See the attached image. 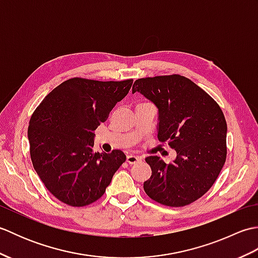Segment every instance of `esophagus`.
Returning <instances> with one entry per match:
<instances>
[{
  "label": "esophagus",
  "instance_id": "34e87169",
  "mask_svg": "<svg viewBox=\"0 0 258 258\" xmlns=\"http://www.w3.org/2000/svg\"><path fill=\"white\" fill-rule=\"evenodd\" d=\"M140 161H141V158L138 156H134V155H127V157H126V162L131 164V165L139 163Z\"/></svg>",
  "mask_w": 258,
  "mask_h": 258
}]
</instances>
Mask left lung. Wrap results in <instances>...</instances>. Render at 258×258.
Returning <instances> with one entry per match:
<instances>
[{"label": "left lung", "mask_w": 258, "mask_h": 258, "mask_svg": "<svg viewBox=\"0 0 258 258\" xmlns=\"http://www.w3.org/2000/svg\"><path fill=\"white\" fill-rule=\"evenodd\" d=\"M140 92L158 108V141L176 151L173 163L149 156L152 176L144 190L153 201L182 207L201 199L215 183L226 161L227 124L220 105L179 74L139 79Z\"/></svg>", "instance_id": "left-lung-1"}]
</instances>
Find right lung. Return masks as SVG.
Returning <instances> with one entry per match:
<instances>
[{"label":"right lung","mask_w":258,"mask_h":258,"mask_svg":"<svg viewBox=\"0 0 258 258\" xmlns=\"http://www.w3.org/2000/svg\"><path fill=\"white\" fill-rule=\"evenodd\" d=\"M132 84V79H70L48 93L32 114L27 136L33 167L64 204L81 207L101 199L126 161L120 150L94 152L93 139Z\"/></svg>","instance_id":"add662e5"}]
</instances>
